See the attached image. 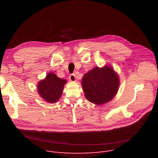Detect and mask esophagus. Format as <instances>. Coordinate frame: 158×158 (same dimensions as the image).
<instances>
[{"label":"esophagus","mask_w":158,"mask_h":158,"mask_svg":"<svg viewBox=\"0 0 158 158\" xmlns=\"http://www.w3.org/2000/svg\"><path fill=\"white\" fill-rule=\"evenodd\" d=\"M69 79H70V80L71 81H72V82H75V81H76V75L73 74V73L70 74V76H69Z\"/></svg>","instance_id":"34e87169"}]
</instances>
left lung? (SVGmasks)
Instances as JSON below:
<instances>
[{
    "label": "left lung",
    "instance_id": "left-lung-1",
    "mask_svg": "<svg viewBox=\"0 0 158 158\" xmlns=\"http://www.w3.org/2000/svg\"><path fill=\"white\" fill-rule=\"evenodd\" d=\"M81 85L88 100L95 104L101 105L111 101L117 94L120 79L111 66H97L85 74Z\"/></svg>",
    "mask_w": 158,
    "mask_h": 158
}]
</instances>
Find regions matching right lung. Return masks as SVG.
I'll return each mask as SVG.
<instances>
[{"label": "right lung", "instance_id": "right-lung-1", "mask_svg": "<svg viewBox=\"0 0 158 158\" xmlns=\"http://www.w3.org/2000/svg\"><path fill=\"white\" fill-rule=\"evenodd\" d=\"M66 83V80L50 72L44 79L38 82L37 87L38 94L47 102L55 103L62 95L63 87Z\"/></svg>", "mask_w": 158, "mask_h": 158}]
</instances>
